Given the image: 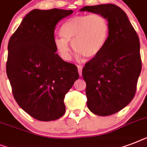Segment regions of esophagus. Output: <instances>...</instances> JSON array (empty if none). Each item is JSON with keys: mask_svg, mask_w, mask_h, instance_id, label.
Returning <instances> with one entry per match:
<instances>
[{"mask_svg": "<svg viewBox=\"0 0 147 147\" xmlns=\"http://www.w3.org/2000/svg\"><path fill=\"white\" fill-rule=\"evenodd\" d=\"M78 73H79V76H82V66H81V65H78Z\"/></svg>", "mask_w": 147, "mask_h": 147, "instance_id": "esophagus-1", "label": "esophagus"}]
</instances>
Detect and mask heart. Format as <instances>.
I'll return each instance as SVG.
<instances>
[{
  "instance_id": "heart-1",
  "label": "heart",
  "mask_w": 147,
  "mask_h": 147,
  "mask_svg": "<svg viewBox=\"0 0 147 147\" xmlns=\"http://www.w3.org/2000/svg\"><path fill=\"white\" fill-rule=\"evenodd\" d=\"M61 35L54 39V45L62 59H71L69 42H71L78 56L91 59L104 49L109 35V24L98 13L77 15L63 24Z\"/></svg>"
}]
</instances>
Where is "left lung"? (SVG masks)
<instances>
[{
	"label": "left lung",
	"mask_w": 147,
	"mask_h": 147,
	"mask_svg": "<svg viewBox=\"0 0 147 147\" xmlns=\"http://www.w3.org/2000/svg\"><path fill=\"white\" fill-rule=\"evenodd\" d=\"M80 11L102 15L109 24L107 42L85 64L82 77L88 109L99 116L111 115L129 105L136 93L142 69L139 37L125 12L117 5L85 6Z\"/></svg>",
	"instance_id": "left-lung-1"
}]
</instances>
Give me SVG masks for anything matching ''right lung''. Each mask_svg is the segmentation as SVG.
<instances>
[{"instance_id": "obj_1", "label": "right lung", "mask_w": 147, "mask_h": 147, "mask_svg": "<svg viewBox=\"0 0 147 147\" xmlns=\"http://www.w3.org/2000/svg\"><path fill=\"white\" fill-rule=\"evenodd\" d=\"M72 13L56 8L33 10L8 42L7 75L13 97L39 121L63 116L65 95L79 77L76 65L62 60L54 45L56 24Z\"/></svg>"}]
</instances>
